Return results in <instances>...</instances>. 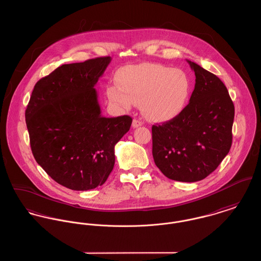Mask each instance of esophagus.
<instances>
[{
  "label": "esophagus",
  "instance_id": "1",
  "mask_svg": "<svg viewBox=\"0 0 261 261\" xmlns=\"http://www.w3.org/2000/svg\"><path fill=\"white\" fill-rule=\"evenodd\" d=\"M143 123L140 121V120H137V119H134V121H133V127L134 128H136V127H138V126H140V125H142Z\"/></svg>",
  "mask_w": 261,
  "mask_h": 261
}]
</instances>
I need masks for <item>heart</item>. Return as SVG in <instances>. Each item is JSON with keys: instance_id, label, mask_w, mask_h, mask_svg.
Masks as SVG:
<instances>
[{"instance_id": "1", "label": "heart", "mask_w": 261, "mask_h": 261, "mask_svg": "<svg viewBox=\"0 0 261 261\" xmlns=\"http://www.w3.org/2000/svg\"><path fill=\"white\" fill-rule=\"evenodd\" d=\"M117 85L107 87L112 103L124 110L139 104L142 114L153 121L165 122L185 109L191 83L185 71L159 64L126 66L118 70Z\"/></svg>"}]
</instances>
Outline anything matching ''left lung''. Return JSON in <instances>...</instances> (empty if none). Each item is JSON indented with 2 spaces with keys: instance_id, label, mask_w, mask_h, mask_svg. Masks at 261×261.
<instances>
[{
  "instance_id": "1",
  "label": "left lung",
  "mask_w": 261,
  "mask_h": 261,
  "mask_svg": "<svg viewBox=\"0 0 261 261\" xmlns=\"http://www.w3.org/2000/svg\"><path fill=\"white\" fill-rule=\"evenodd\" d=\"M188 63L195 74L190 103L174 119L152 125V155L167 178L193 182L215 171L229 153L234 107L218 76Z\"/></svg>"
}]
</instances>
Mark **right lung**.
<instances>
[{
  "label": "right lung",
  "instance_id": "obj_1",
  "mask_svg": "<svg viewBox=\"0 0 261 261\" xmlns=\"http://www.w3.org/2000/svg\"><path fill=\"white\" fill-rule=\"evenodd\" d=\"M110 57L63 65L35 84L25 110L36 162L73 191L102 186L115 164V145L132 125L129 116L101 115L94 88Z\"/></svg>",
  "mask_w": 261,
  "mask_h": 261
}]
</instances>
